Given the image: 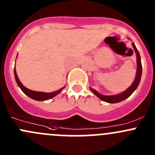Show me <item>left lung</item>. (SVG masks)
Here are the masks:
<instances>
[{
	"mask_svg": "<svg viewBox=\"0 0 155 155\" xmlns=\"http://www.w3.org/2000/svg\"><path fill=\"white\" fill-rule=\"evenodd\" d=\"M132 46L134 47V50L136 51V54H137V76H136V79L134 80V82H133L132 85H130L127 89L124 91L123 93L120 94L118 95H114V96H105V95H102L101 94L98 93L97 91L94 90L93 88H91V91L96 95L97 97L100 98L102 101H105V102L110 103V104H114V103H118L120 101H122L124 100L127 99V97H129L131 94H133V92L137 89V86L139 85L140 82V79H141L142 76V63H141V58H140V53H139L138 49L136 47L135 44L134 43H132Z\"/></svg>",
	"mask_w": 155,
	"mask_h": 155,
	"instance_id": "8db88e82",
	"label": "left lung"
}]
</instances>
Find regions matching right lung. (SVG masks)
<instances>
[{
    "label": "right lung",
    "instance_id": "1",
    "mask_svg": "<svg viewBox=\"0 0 155 155\" xmlns=\"http://www.w3.org/2000/svg\"><path fill=\"white\" fill-rule=\"evenodd\" d=\"M14 75H15V81H16L17 84L19 86L21 90L27 96H28L29 97L32 98V99L35 100V101H46V100L51 99V98L54 97V96H56L57 94H58L61 91H62V88L59 89V90L56 91L51 92V93H44V92H39V91H31L28 89L27 87H25L20 82L19 79H18V76L16 74V71H15V69H14Z\"/></svg>",
    "mask_w": 155,
    "mask_h": 155
}]
</instances>
